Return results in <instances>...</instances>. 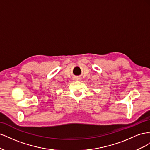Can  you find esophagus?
Returning a JSON list of instances; mask_svg holds the SVG:
<instances>
[{"instance_id":"1","label":"esophagus","mask_w":150,"mask_h":150,"mask_svg":"<svg viewBox=\"0 0 150 150\" xmlns=\"http://www.w3.org/2000/svg\"><path fill=\"white\" fill-rule=\"evenodd\" d=\"M79 78H76V80H79Z\"/></svg>"}]
</instances>
